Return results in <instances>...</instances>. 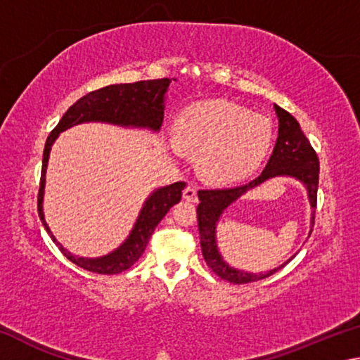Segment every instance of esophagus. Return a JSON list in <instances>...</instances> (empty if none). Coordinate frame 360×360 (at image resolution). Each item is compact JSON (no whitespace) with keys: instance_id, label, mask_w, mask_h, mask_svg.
<instances>
[{"instance_id":"34e87169","label":"esophagus","mask_w":360,"mask_h":360,"mask_svg":"<svg viewBox=\"0 0 360 360\" xmlns=\"http://www.w3.org/2000/svg\"><path fill=\"white\" fill-rule=\"evenodd\" d=\"M182 197H184V200H187V202H197V200H198V197H197V187L187 186L184 188V192H182Z\"/></svg>"}]
</instances>
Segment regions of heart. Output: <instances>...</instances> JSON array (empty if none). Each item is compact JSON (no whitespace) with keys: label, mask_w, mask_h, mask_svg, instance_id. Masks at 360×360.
<instances>
[{"label":"heart","mask_w":360,"mask_h":360,"mask_svg":"<svg viewBox=\"0 0 360 360\" xmlns=\"http://www.w3.org/2000/svg\"><path fill=\"white\" fill-rule=\"evenodd\" d=\"M271 122L265 115L229 100L198 101L174 122L169 150L198 154L206 178L230 182L246 178L264 162L271 146Z\"/></svg>","instance_id":"heart-1"}]
</instances>
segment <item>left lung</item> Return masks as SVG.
<instances>
[{"label":"left lung","mask_w":360,"mask_h":360,"mask_svg":"<svg viewBox=\"0 0 360 360\" xmlns=\"http://www.w3.org/2000/svg\"><path fill=\"white\" fill-rule=\"evenodd\" d=\"M276 117H278V139L273 149V154L268 160L264 172L254 181L248 182L245 186L238 187H224V188H206V191H198L200 203L197 206V217H198V230H200V246H202V254L205 262L208 264L212 271L219 278L233 284H248L254 281H260L271 276L273 273L292 260H285L283 265H279L266 273H251L245 270H238L229 265L224 260L222 254L219 252L217 238H216V227L219 219L222 217L224 211L229 208L231 203L243 195L248 193L252 188L259 187L264 182L273 178H292L302 182L303 187L307 188L309 205H311V227L314 225V208L316 198H318V184H319V160L316 155L311 144L303 135L300 124L295 120L294 115H290L283 108L275 105ZM309 229V233L311 235Z\"/></svg>","instance_id":"8db88e82"}]
</instances>
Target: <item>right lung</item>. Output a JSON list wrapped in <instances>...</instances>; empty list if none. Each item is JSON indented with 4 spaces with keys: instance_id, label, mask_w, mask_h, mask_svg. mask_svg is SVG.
<instances>
[{
    "instance_id": "right-lung-1",
    "label": "right lung",
    "mask_w": 360,
    "mask_h": 360,
    "mask_svg": "<svg viewBox=\"0 0 360 360\" xmlns=\"http://www.w3.org/2000/svg\"><path fill=\"white\" fill-rule=\"evenodd\" d=\"M176 79H154V81H139L133 84H114L103 87L95 92H90L82 98H79L68 111L60 119L58 125L51 131L44 155H42V169H41V184L38 195V212L39 219L47 233L51 235L52 241L62 251L66 259L72 264L84 268V270L98 273V275H117L135 264L141 257L150 235L154 233L158 222L165 217L172 206L181 202L182 188L186 182H174L165 187H158L152 192L139 211L135 225L127 236V240L119 248H115L101 257H79V255L70 252L57 241L56 236L49 229L44 219V187H46V173L47 163L51 157V149L58 135L71 127L87 122H101V124H111L117 127H131V129H146L157 133L160 130L163 122V111H165V98L169 87V82Z\"/></svg>"
}]
</instances>
